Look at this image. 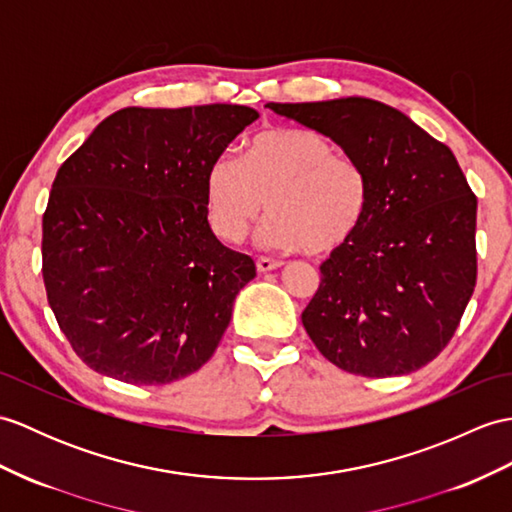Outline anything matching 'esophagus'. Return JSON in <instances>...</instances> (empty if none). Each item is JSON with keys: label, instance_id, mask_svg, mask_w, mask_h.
<instances>
[{"label": "esophagus", "instance_id": "34e87169", "mask_svg": "<svg viewBox=\"0 0 512 512\" xmlns=\"http://www.w3.org/2000/svg\"><path fill=\"white\" fill-rule=\"evenodd\" d=\"M283 264L279 259H270V257H259L257 259V270L259 272H270V270H277V268H281Z\"/></svg>", "mask_w": 512, "mask_h": 512}]
</instances>
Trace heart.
Returning a JSON list of instances; mask_svg holds the SVG:
<instances>
[{
    "mask_svg": "<svg viewBox=\"0 0 512 512\" xmlns=\"http://www.w3.org/2000/svg\"><path fill=\"white\" fill-rule=\"evenodd\" d=\"M213 233L240 244L264 216L259 240L275 251H338L360 231L371 209L364 165L338 154L323 135L301 128L261 130L242 161L222 154L205 178Z\"/></svg>",
    "mask_w": 512,
    "mask_h": 512,
    "instance_id": "b5f03b06",
    "label": "heart"
}]
</instances>
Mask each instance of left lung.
<instances>
[{
  "instance_id": "obj_1",
  "label": "left lung",
  "mask_w": 512,
  "mask_h": 512,
  "mask_svg": "<svg viewBox=\"0 0 512 512\" xmlns=\"http://www.w3.org/2000/svg\"><path fill=\"white\" fill-rule=\"evenodd\" d=\"M266 106L334 139L371 178L360 231L320 266L307 336L353 375L419 371L454 338L478 279V198L454 152L377 100Z\"/></svg>"
}]
</instances>
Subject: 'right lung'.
Instances as JSON below:
<instances>
[{"instance_id":"obj_1","label":"right lung","mask_w":512,"mask_h":512,"mask_svg":"<svg viewBox=\"0 0 512 512\" xmlns=\"http://www.w3.org/2000/svg\"><path fill=\"white\" fill-rule=\"evenodd\" d=\"M259 113L240 104L117 111L58 168L43 213L47 303L93 371L135 386L196 373L255 261L207 220L205 178Z\"/></svg>"}]
</instances>
